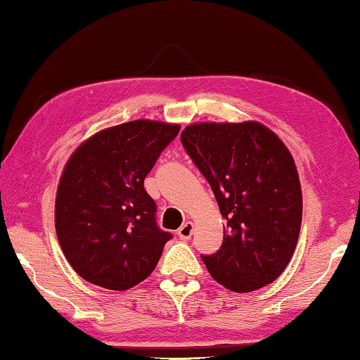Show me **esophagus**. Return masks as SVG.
Returning a JSON list of instances; mask_svg holds the SVG:
<instances>
[{
  "label": "esophagus",
  "mask_w": 360,
  "mask_h": 360,
  "mask_svg": "<svg viewBox=\"0 0 360 360\" xmlns=\"http://www.w3.org/2000/svg\"><path fill=\"white\" fill-rule=\"evenodd\" d=\"M193 231H194V225L191 221H186V223H184V225H181L180 228H179V238L180 239H184V240H188L193 236Z\"/></svg>",
  "instance_id": "34e87169"
}]
</instances>
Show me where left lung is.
<instances>
[{
  "mask_svg": "<svg viewBox=\"0 0 360 360\" xmlns=\"http://www.w3.org/2000/svg\"><path fill=\"white\" fill-rule=\"evenodd\" d=\"M180 139L226 220L219 252L202 255L210 276L238 293L271 284L290 262L302 228V185L290 151L257 121L196 122Z\"/></svg>",
  "mask_w": 360,
  "mask_h": 360,
  "instance_id": "obj_1",
  "label": "left lung"
}]
</instances>
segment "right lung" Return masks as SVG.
<instances>
[{"label":"right lung","mask_w":360,"mask_h":360,"mask_svg":"<svg viewBox=\"0 0 360 360\" xmlns=\"http://www.w3.org/2000/svg\"><path fill=\"white\" fill-rule=\"evenodd\" d=\"M180 131L135 120L82 141L65 164L56 196V233L82 279L127 290L153 273L172 234L159 229L143 181Z\"/></svg>","instance_id":"right-lung-1"}]
</instances>
